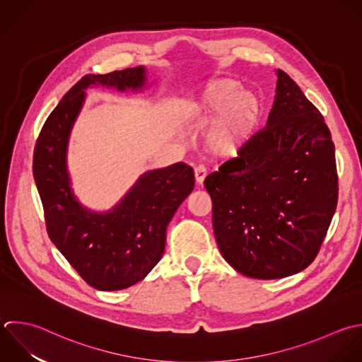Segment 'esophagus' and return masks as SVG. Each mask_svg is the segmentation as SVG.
I'll use <instances>...</instances> for the list:
<instances>
[{"label":"esophagus","mask_w":362,"mask_h":362,"mask_svg":"<svg viewBox=\"0 0 362 362\" xmlns=\"http://www.w3.org/2000/svg\"><path fill=\"white\" fill-rule=\"evenodd\" d=\"M206 175H207V170H206V168H204V166L199 165V166H196V168H194V177H196V182H197L199 185H202V183L204 182Z\"/></svg>","instance_id":"esophagus-1"}]
</instances>
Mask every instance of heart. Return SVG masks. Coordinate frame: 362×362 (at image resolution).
I'll list each match as a JSON object with an SVG mask.
<instances>
[{
    "label": "heart",
    "mask_w": 362,
    "mask_h": 362,
    "mask_svg": "<svg viewBox=\"0 0 362 362\" xmlns=\"http://www.w3.org/2000/svg\"><path fill=\"white\" fill-rule=\"evenodd\" d=\"M259 117V98L241 90V83L228 77L209 81L186 104V118L192 127L211 124L204 142L216 155L237 152L252 136Z\"/></svg>",
    "instance_id": "b5f03b06"
}]
</instances>
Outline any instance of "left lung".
<instances>
[{"instance_id": "obj_1", "label": "left lung", "mask_w": 362, "mask_h": 362, "mask_svg": "<svg viewBox=\"0 0 362 362\" xmlns=\"http://www.w3.org/2000/svg\"><path fill=\"white\" fill-rule=\"evenodd\" d=\"M276 74L267 127L204 180L220 252L254 279H279L308 268L339 200L330 129L289 74L281 69Z\"/></svg>"}]
</instances>
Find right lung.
<instances>
[{
    "label": "right lung",
    "instance_id": "add662e5",
    "mask_svg": "<svg viewBox=\"0 0 362 362\" xmlns=\"http://www.w3.org/2000/svg\"><path fill=\"white\" fill-rule=\"evenodd\" d=\"M145 80L142 66L86 74L50 112L33 151V177L49 238L81 279L98 291L129 288L152 271L163 255L169 221L194 187L193 169L177 162L144 173L107 213L84 209L71 192L66 152L86 88L101 84L139 90Z\"/></svg>",
    "mask_w": 362,
    "mask_h": 362
}]
</instances>
